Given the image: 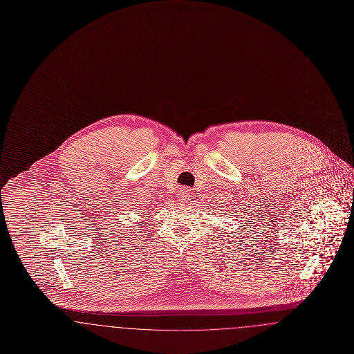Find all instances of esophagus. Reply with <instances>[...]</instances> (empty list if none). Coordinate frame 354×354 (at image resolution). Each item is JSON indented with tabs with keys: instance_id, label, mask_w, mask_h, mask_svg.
I'll return each mask as SVG.
<instances>
[{
	"instance_id": "obj_1",
	"label": "esophagus",
	"mask_w": 354,
	"mask_h": 354,
	"mask_svg": "<svg viewBox=\"0 0 354 354\" xmlns=\"http://www.w3.org/2000/svg\"><path fill=\"white\" fill-rule=\"evenodd\" d=\"M189 199V192L185 189V188H182L179 192H178V202L185 203L187 202Z\"/></svg>"
}]
</instances>
